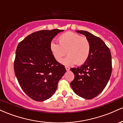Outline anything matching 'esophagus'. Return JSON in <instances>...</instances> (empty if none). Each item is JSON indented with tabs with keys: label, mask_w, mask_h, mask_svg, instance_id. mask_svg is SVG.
Returning a JSON list of instances; mask_svg holds the SVG:
<instances>
[{
	"label": "esophagus",
	"mask_w": 123,
	"mask_h": 123,
	"mask_svg": "<svg viewBox=\"0 0 123 123\" xmlns=\"http://www.w3.org/2000/svg\"><path fill=\"white\" fill-rule=\"evenodd\" d=\"M65 68H66V70H69V69H70V68L69 67H68V66H65Z\"/></svg>",
	"instance_id": "34e87169"
}]
</instances>
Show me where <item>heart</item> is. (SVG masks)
Returning a JSON list of instances; mask_svg holds the SVG:
<instances>
[{
	"mask_svg": "<svg viewBox=\"0 0 123 123\" xmlns=\"http://www.w3.org/2000/svg\"><path fill=\"white\" fill-rule=\"evenodd\" d=\"M59 43L52 41L50 49L54 58L60 62L64 56L68 55L62 61L67 65L75 64L82 65L88 60L91 51L90 41L86 37L74 32L68 31L58 37Z\"/></svg>",
	"mask_w": 123,
	"mask_h": 123,
	"instance_id": "b5f03b06",
	"label": "heart"
}]
</instances>
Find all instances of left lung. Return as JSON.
I'll return each instance as SVG.
<instances>
[{
    "mask_svg": "<svg viewBox=\"0 0 123 123\" xmlns=\"http://www.w3.org/2000/svg\"><path fill=\"white\" fill-rule=\"evenodd\" d=\"M91 44L88 60L80 67L70 68L74 74L70 86L77 95L91 99L98 95L108 84L112 70L110 49L102 39L87 31H77Z\"/></svg>",
    "mask_w": 123,
    "mask_h": 123,
    "instance_id": "8db88e82",
    "label": "left lung"
}]
</instances>
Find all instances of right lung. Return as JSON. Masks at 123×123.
<instances>
[{
  "mask_svg": "<svg viewBox=\"0 0 123 123\" xmlns=\"http://www.w3.org/2000/svg\"><path fill=\"white\" fill-rule=\"evenodd\" d=\"M60 29L33 32L18 43L14 69L19 86L25 94L36 101L50 98L66 70L54 58L50 49L52 39Z\"/></svg>",
  "mask_w": 123,
  "mask_h": 123,
  "instance_id": "obj_1",
  "label": "right lung"
}]
</instances>
